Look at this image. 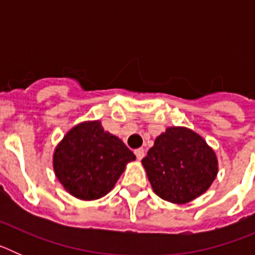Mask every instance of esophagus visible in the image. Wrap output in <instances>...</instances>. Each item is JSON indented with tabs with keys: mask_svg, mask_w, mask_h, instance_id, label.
I'll return each instance as SVG.
<instances>
[{
	"mask_svg": "<svg viewBox=\"0 0 255 255\" xmlns=\"http://www.w3.org/2000/svg\"><path fill=\"white\" fill-rule=\"evenodd\" d=\"M134 153H135V155H136V158H138V159H141L144 157V154H145V153H144L143 148H138V149H135Z\"/></svg>",
	"mask_w": 255,
	"mask_h": 255,
	"instance_id": "obj_1",
	"label": "esophagus"
}]
</instances>
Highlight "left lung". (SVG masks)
I'll list each match as a JSON object with an SVG mask.
<instances>
[{"instance_id":"obj_1","label":"left lung","mask_w":255,"mask_h":255,"mask_svg":"<svg viewBox=\"0 0 255 255\" xmlns=\"http://www.w3.org/2000/svg\"><path fill=\"white\" fill-rule=\"evenodd\" d=\"M153 191L171 203L191 202L208 190L218 172L215 150L188 128H167L141 159Z\"/></svg>"}]
</instances>
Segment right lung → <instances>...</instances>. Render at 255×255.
Wrapping results in <instances>:
<instances>
[{
	"label": "right lung",
	"mask_w": 255,
	"mask_h": 255,
	"mask_svg": "<svg viewBox=\"0 0 255 255\" xmlns=\"http://www.w3.org/2000/svg\"><path fill=\"white\" fill-rule=\"evenodd\" d=\"M135 154L105 131L101 121H85L69 130L53 153V170L66 191L82 200L105 197Z\"/></svg>",
	"instance_id": "1"
}]
</instances>
